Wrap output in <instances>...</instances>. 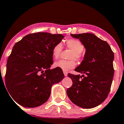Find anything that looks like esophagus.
I'll return each mask as SVG.
<instances>
[{
  "label": "esophagus",
  "instance_id": "34e87169",
  "mask_svg": "<svg viewBox=\"0 0 124 124\" xmlns=\"http://www.w3.org/2000/svg\"><path fill=\"white\" fill-rule=\"evenodd\" d=\"M63 73H64V76H67V74H68L67 72L65 71V70H63Z\"/></svg>",
  "mask_w": 124,
  "mask_h": 124
}]
</instances>
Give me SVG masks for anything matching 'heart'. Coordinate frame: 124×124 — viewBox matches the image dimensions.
<instances>
[{
  "instance_id": "1",
  "label": "heart",
  "mask_w": 124,
  "mask_h": 124,
  "mask_svg": "<svg viewBox=\"0 0 124 124\" xmlns=\"http://www.w3.org/2000/svg\"><path fill=\"white\" fill-rule=\"evenodd\" d=\"M65 47L66 48L71 50L68 58L70 60H60L54 63V66L62 70H67L73 69L76 65L75 60L77 61H81L83 58V51L84 45L80 41L77 39H68L65 41ZM63 50V46L61 43H57L53 46L52 49V56L54 59L60 57Z\"/></svg>"
}]
</instances>
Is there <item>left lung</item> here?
<instances>
[{
  "instance_id": "left-lung-1",
  "label": "left lung",
  "mask_w": 124,
  "mask_h": 124,
  "mask_svg": "<svg viewBox=\"0 0 124 124\" xmlns=\"http://www.w3.org/2000/svg\"><path fill=\"white\" fill-rule=\"evenodd\" d=\"M86 48L84 60L75 69L82 76L68 73L72 85L67 94L74 104L85 109L96 107L107 99L114 73V52L109 44L93 34H70Z\"/></svg>"
}]
</instances>
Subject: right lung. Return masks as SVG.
I'll list each match as a JSON object with an SVG mask.
<instances>
[{
    "mask_svg": "<svg viewBox=\"0 0 124 124\" xmlns=\"http://www.w3.org/2000/svg\"><path fill=\"white\" fill-rule=\"evenodd\" d=\"M64 36L61 34L36 32L26 35L14 46L8 58L5 82L17 104L35 108L50 97L51 87L64 78L62 70H50L52 49Z\"/></svg>",
    "mask_w": 124,
    "mask_h": 124,
    "instance_id": "obj_1",
    "label": "right lung"
}]
</instances>
